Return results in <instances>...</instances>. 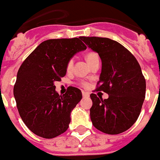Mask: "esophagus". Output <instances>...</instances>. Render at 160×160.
Masks as SVG:
<instances>
[{
	"label": "esophagus",
	"instance_id": "obj_1",
	"mask_svg": "<svg viewBox=\"0 0 160 160\" xmlns=\"http://www.w3.org/2000/svg\"><path fill=\"white\" fill-rule=\"evenodd\" d=\"M82 96H83L84 98H88L90 96V94L88 93V92H82Z\"/></svg>",
	"mask_w": 160,
	"mask_h": 160
}]
</instances>
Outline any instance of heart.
Returning <instances> with one entry per match:
<instances>
[{
    "label": "heart",
    "instance_id": "1",
    "mask_svg": "<svg viewBox=\"0 0 160 160\" xmlns=\"http://www.w3.org/2000/svg\"><path fill=\"white\" fill-rule=\"evenodd\" d=\"M95 59H98V56L97 53L89 52L86 55V60H87V62H88V64L94 61ZM72 67H73V60H69L68 64H67V70H68V71H70V70L72 69ZM81 86H82V87H87V83H86V82H82V83H81Z\"/></svg>",
    "mask_w": 160,
    "mask_h": 160
}]
</instances>
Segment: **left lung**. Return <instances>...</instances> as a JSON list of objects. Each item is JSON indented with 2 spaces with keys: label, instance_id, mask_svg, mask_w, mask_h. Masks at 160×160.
Here are the masks:
<instances>
[{
  "label": "left lung",
  "instance_id": "left-lung-1",
  "mask_svg": "<svg viewBox=\"0 0 160 160\" xmlns=\"http://www.w3.org/2000/svg\"><path fill=\"white\" fill-rule=\"evenodd\" d=\"M102 62L97 91L109 95L106 99L92 93L90 117L93 126L109 134L128 130L141 113L146 94V80L140 64L119 42L107 38L80 37Z\"/></svg>",
  "mask_w": 160,
  "mask_h": 160
}]
</instances>
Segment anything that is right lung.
<instances>
[{
	"mask_svg": "<svg viewBox=\"0 0 160 160\" xmlns=\"http://www.w3.org/2000/svg\"><path fill=\"white\" fill-rule=\"evenodd\" d=\"M86 49L80 38L46 40L19 68L13 87L17 108L26 127L40 137L52 139L68 129L82 93L69 87L59 95L54 83L65 76L68 61Z\"/></svg>",
	"mask_w": 160,
	"mask_h": 160,
	"instance_id": "1",
	"label": "right lung"
}]
</instances>
